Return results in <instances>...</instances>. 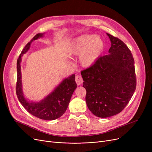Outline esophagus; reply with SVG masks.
Here are the masks:
<instances>
[{
    "instance_id": "obj_1",
    "label": "esophagus",
    "mask_w": 152,
    "mask_h": 152,
    "mask_svg": "<svg viewBox=\"0 0 152 152\" xmlns=\"http://www.w3.org/2000/svg\"><path fill=\"white\" fill-rule=\"evenodd\" d=\"M75 80H76V83L77 85H81L83 83V77H82L81 75H78L76 76Z\"/></svg>"
}]
</instances>
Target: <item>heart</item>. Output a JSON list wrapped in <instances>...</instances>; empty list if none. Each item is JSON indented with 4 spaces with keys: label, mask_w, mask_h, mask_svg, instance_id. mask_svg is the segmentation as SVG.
<instances>
[{
    "label": "heart",
    "mask_w": 152,
    "mask_h": 152,
    "mask_svg": "<svg viewBox=\"0 0 152 152\" xmlns=\"http://www.w3.org/2000/svg\"><path fill=\"white\" fill-rule=\"evenodd\" d=\"M104 47L103 40L94 34H84L76 37L70 45L71 55H80L79 60L83 66L89 67L97 60Z\"/></svg>",
    "instance_id": "b5f03b06"
}]
</instances>
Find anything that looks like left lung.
I'll return each mask as SVG.
<instances>
[{
	"label": "left lung",
	"instance_id": "8db88e82",
	"mask_svg": "<svg viewBox=\"0 0 152 152\" xmlns=\"http://www.w3.org/2000/svg\"><path fill=\"white\" fill-rule=\"evenodd\" d=\"M107 35L111 42L110 53L100 57L81 72L87 107L99 118L121 112L132 98L137 83L131 50L121 40Z\"/></svg>",
	"mask_w": 152,
	"mask_h": 152
}]
</instances>
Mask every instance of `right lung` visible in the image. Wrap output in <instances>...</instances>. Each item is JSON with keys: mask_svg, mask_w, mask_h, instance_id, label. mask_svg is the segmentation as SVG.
Returning a JSON list of instances; mask_svg holds the SVG:
<instances>
[{"mask_svg": "<svg viewBox=\"0 0 152 152\" xmlns=\"http://www.w3.org/2000/svg\"><path fill=\"white\" fill-rule=\"evenodd\" d=\"M43 33H38L32 39L22 50L17 60V80L16 94L23 107L32 115L44 120H53L61 116L66 111L72 95L76 89L75 75H73L64 80L48 96L40 102H28L25 98L22 91L21 66V57L29 49L31 42L38 38L42 37Z\"/></svg>", "mask_w": 152, "mask_h": 152, "instance_id": "obj_1", "label": "right lung"}]
</instances>
